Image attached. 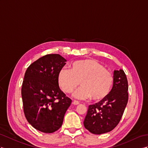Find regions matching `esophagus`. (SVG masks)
<instances>
[{
  "mask_svg": "<svg viewBox=\"0 0 148 148\" xmlns=\"http://www.w3.org/2000/svg\"><path fill=\"white\" fill-rule=\"evenodd\" d=\"M73 104L74 105H78L79 104V102L77 101H75V100H74L73 102Z\"/></svg>",
  "mask_w": 148,
  "mask_h": 148,
  "instance_id": "esophagus-1",
  "label": "esophagus"
}]
</instances>
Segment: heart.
Returning a JSON list of instances; mask_svg holds the SVG:
<instances>
[{
	"label": "heart",
	"instance_id": "heart-1",
	"mask_svg": "<svg viewBox=\"0 0 148 148\" xmlns=\"http://www.w3.org/2000/svg\"><path fill=\"white\" fill-rule=\"evenodd\" d=\"M58 82L66 93H71L79 85H81L74 93L78 99L92 97L99 101L106 97L110 92L113 76L110 71L93 59L78 60L72 62L71 69L63 67L59 72Z\"/></svg>",
	"mask_w": 148,
	"mask_h": 148
}]
</instances>
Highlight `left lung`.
<instances>
[{
  "label": "left lung",
  "instance_id": "obj_1",
  "mask_svg": "<svg viewBox=\"0 0 148 148\" xmlns=\"http://www.w3.org/2000/svg\"><path fill=\"white\" fill-rule=\"evenodd\" d=\"M127 79L124 71H114L111 92L99 103L89 106L84 121L86 130L92 134H101L114 129L127 105Z\"/></svg>",
  "mask_w": 148,
  "mask_h": 148
}]
</instances>
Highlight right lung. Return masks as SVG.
Listing matches in <instances>:
<instances>
[{"instance_id":"add662e5","label":"right lung","mask_w":148,"mask_h":148,"mask_svg":"<svg viewBox=\"0 0 148 148\" xmlns=\"http://www.w3.org/2000/svg\"><path fill=\"white\" fill-rule=\"evenodd\" d=\"M66 62L59 54H47L32 63L24 75L21 94L25 116L32 127L45 133L61 127L71 104L58 82L59 72Z\"/></svg>"}]
</instances>
